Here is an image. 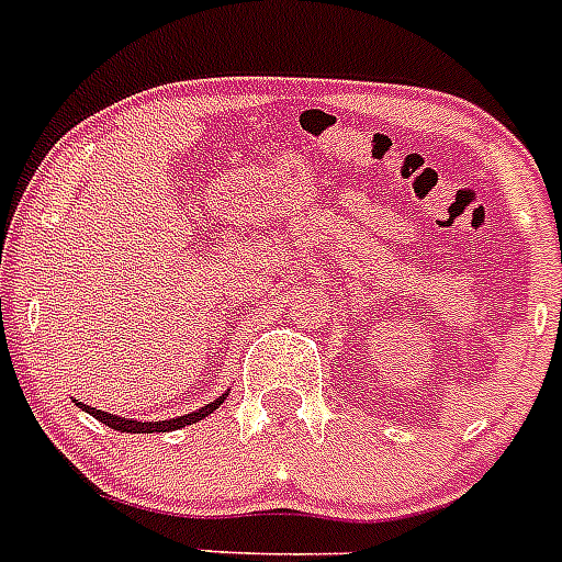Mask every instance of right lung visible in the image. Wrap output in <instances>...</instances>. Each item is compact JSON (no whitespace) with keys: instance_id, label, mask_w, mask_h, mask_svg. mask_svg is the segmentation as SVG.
I'll use <instances>...</instances> for the list:
<instances>
[{"instance_id":"right-lung-1","label":"right lung","mask_w":562,"mask_h":562,"mask_svg":"<svg viewBox=\"0 0 562 562\" xmlns=\"http://www.w3.org/2000/svg\"><path fill=\"white\" fill-rule=\"evenodd\" d=\"M227 396V394H225ZM225 396H220V400H213L211 405H205L202 411H196V414H188V416H177V419H166V422H134V419H121V416L114 414H106V411H95L89 408V405H81L87 414L95 416L98 422H103V425H109L112 430H121V434H168V430H177V428H186V425H193V422H200L202 416L213 414V411L220 408L222 402H225Z\"/></svg>"}]
</instances>
